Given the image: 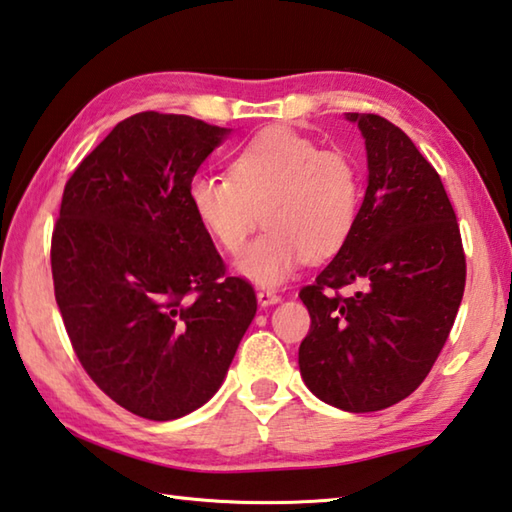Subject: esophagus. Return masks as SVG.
<instances>
[{"instance_id": "34e87169", "label": "esophagus", "mask_w": 512, "mask_h": 512, "mask_svg": "<svg viewBox=\"0 0 512 512\" xmlns=\"http://www.w3.org/2000/svg\"><path fill=\"white\" fill-rule=\"evenodd\" d=\"M257 300H259V304H262V306H268V304L280 302V295H277V291H273V288H259Z\"/></svg>"}]
</instances>
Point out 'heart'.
<instances>
[{
    "label": "heart",
    "mask_w": 512,
    "mask_h": 512,
    "mask_svg": "<svg viewBox=\"0 0 512 512\" xmlns=\"http://www.w3.org/2000/svg\"><path fill=\"white\" fill-rule=\"evenodd\" d=\"M188 201L201 228L230 255L244 250L237 271L257 284H280L302 259L320 262L347 244L362 203V174L342 150H322L291 127H268L230 161L228 176L199 174Z\"/></svg>",
    "instance_id": "heart-1"
}]
</instances>
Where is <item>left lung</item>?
I'll list each match as a JSON object with an SVG mask.
<instances>
[{"instance_id":"1","label":"left lung","mask_w":512,"mask_h":512,"mask_svg":"<svg viewBox=\"0 0 512 512\" xmlns=\"http://www.w3.org/2000/svg\"><path fill=\"white\" fill-rule=\"evenodd\" d=\"M367 147L369 185L356 228L304 286L311 329L300 345L306 387L345 412L410 396L450 336L466 288V253L439 172L403 129L347 114ZM349 283L353 296L339 291Z\"/></svg>"}]
</instances>
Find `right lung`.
Listing matches in <instances>:
<instances>
[{"instance_id":"right-lung-1","label":"right lung","mask_w":512,"mask_h":512,"mask_svg":"<svg viewBox=\"0 0 512 512\" xmlns=\"http://www.w3.org/2000/svg\"><path fill=\"white\" fill-rule=\"evenodd\" d=\"M228 129L141 111L64 185L51 273L71 347L111 401L172 421L217 392L257 311L194 217L188 185Z\"/></svg>"}]
</instances>
